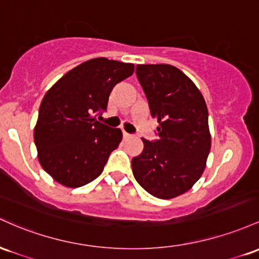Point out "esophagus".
Instances as JSON below:
<instances>
[{"label": "esophagus", "mask_w": 259, "mask_h": 259, "mask_svg": "<svg viewBox=\"0 0 259 259\" xmlns=\"http://www.w3.org/2000/svg\"><path fill=\"white\" fill-rule=\"evenodd\" d=\"M123 137H124V138H130V137H132V136H131V135H130V133H127V132H126V131H124V130H123Z\"/></svg>", "instance_id": "34e87169"}]
</instances>
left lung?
I'll return each instance as SVG.
<instances>
[{
	"mask_svg": "<svg viewBox=\"0 0 259 259\" xmlns=\"http://www.w3.org/2000/svg\"><path fill=\"white\" fill-rule=\"evenodd\" d=\"M138 80L158 120V139L142 138L143 152L132 159L133 176L152 196L171 199L192 188L210 152L208 109L202 93L171 65H137Z\"/></svg>",
	"mask_w": 259,
	"mask_h": 259,
	"instance_id": "left-lung-1",
	"label": "left lung"
}]
</instances>
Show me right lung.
Here are the masks:
<instances>
[{
    "label": "right lung",
    "mask_w": 259,
    "mask_h": 259,
    "mask_svg": "<svg viewBox=\"0 0 259 259\" xmlns=\"http://www.w3.org/2000/svg\"><path fill=\"white\" fill-rule=\"evenodd\" d=\"M133 71V63L98 57L68 71L46 92L34 142L40 165L55 181L75 188L103 172L122 132L98 117L106 110L112 88Z\"/></svg>",
    "instance_id": "add662e5"
}]
</instances>
